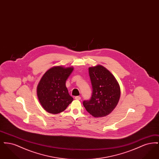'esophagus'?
Masks as SVG:
<instances>
[{
	"label": "esophagus",
	"instance_id": "obj_1",
	"mask_svg": "<svg viewBox=\"0 0 159 159\" xmlns=\"http://www.w3.org/2000/svg\"><path fill=\"white\" fill-rule=\"evenodd\" d=\"M75 98L77 99V100H80V99H81V97H79V96H76V97H75Z\"/></svg>",
	"mask_w": 159,
	"mask_h": 159
}]
</instances>
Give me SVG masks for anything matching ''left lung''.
Wrapping results in <instances>:
<instances>
[{"label": "left lung", "instance_id": "8db88e82", "mask_svg": "<svg viewBox=\"0 0 159 159\" xmlns=\"http://www.w3.org/2000/svg\"><path fill=\"white\" fill-rule=\"evenodd\" d=\"M92 86V95L89 101H84L86 111L95 117L111 113L120 97L119 84L114 76L101 65L89 68Z\"/></svg>", "mask_w": 159, "mask_h": 159}]
</instances>
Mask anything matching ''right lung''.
<instances>
[{
  "instance_id": "1",
  "label": "right lung",
  "mask_w": 159,
  "mask_h": 159,
  "mask_svg": "<svg viewBox=\"0 0 159 159\" xmlns=\"http://www.w3.org/2000/svg\"><path fill=\"white\" fill-rule=\"evenodd\" d=\"M73 70V67L54 66L47 70L40 80L37 86L38 99L48 113H61L73 101V98L69 95L66 86Z\"/></svg>"
}]
</instances>
